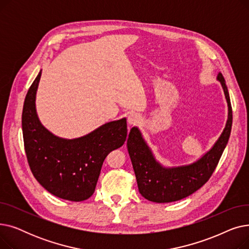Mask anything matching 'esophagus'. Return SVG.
Listing matches in <instances>:
<instances>
[{"mask_svg": "<svg viewBox=\"0 0 249 249\" xmlns=\"http://www.w3.org/2000/svg\"><path fill=\"white\" fill-rule=\"evenodd\" d=\"M140 120H141L140 116L135 113H132L128 116V124L129 125H136L140 122Z\"/></svg>", "mask_w": 249, "mask_h": 249, "instance_id": "1", "label": "esophagus"}]
</instances>
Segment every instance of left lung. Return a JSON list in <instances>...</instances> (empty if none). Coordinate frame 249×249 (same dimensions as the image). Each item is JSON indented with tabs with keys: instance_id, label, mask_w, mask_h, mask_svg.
Returning a JSON list of instances; mask_svg holds the SVG:
<instances>
[{
	"instance_id": "8db88e82",
	"label": "left lung",
	"mask_w": 249,
	"mask_h": 249,
	"mask_svg": "<svg viewBox=\"0 0 249 249\" xmlns=\"http://www.w3.org/2000/svg\"><path fill=\"white\" fill-rule=\"evenodd\" d=\"M220 82L228 105V119L223 132L212 148L190 164L166 167L156 160L138 127L130 130L127 148L135 173L139 193L154 203H171L184 199L203 187L211 178L229 140L232 127V108L228 89L221 72Z\"/></svg>"
}]
</instances>
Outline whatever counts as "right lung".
<instances>
[{"instance_id":"1","label":"right lung","mask_w":249,"mask_h":249,"mask_svg":"<svg viewBox=\"0 0 249 249\" xmlns=\"http://www.w3.org/2000/svg\"><path fill=\"white\" fill-rule=\"evenodd\" d=\"M40 76L41 71L28 89L22 113L24 146L30 169L50 194L68 201H85L95 192L106 156L124 144L126 118L105 123L82 137H58L41 124L36 112Z\"/></svg>"}]
</instances>
